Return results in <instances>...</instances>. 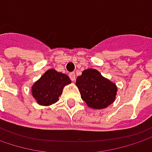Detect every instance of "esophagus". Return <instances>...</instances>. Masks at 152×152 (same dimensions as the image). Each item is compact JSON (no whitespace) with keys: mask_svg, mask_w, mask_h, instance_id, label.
Wrapping results in <instances>:
<instances>
[{"mask_svg":"<svg viewBox=\"0 0 152 152\" xmlns=\"http://www.w3.org/2000/svg\"><path fill=\"white\" fill-rule=\"evenodd\" d=\"M69 77H70V79H71V81H72V82H74V81L76 80V75H75V73H74V72H72V73H70V74H69Z\"/></svg>","mask_w":152,"mask_h":152,"instance_id":"1","label":"esophagus"}]
</instances>
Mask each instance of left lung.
I'll list each match as a JSON object with an SVG mask.
<instances>
[{
	"mask_svg": "<svg viewBox=\"0 0 152 152\" xmlns=\"http://www.w3.org/2000/svg\"><path fill=\"white\" fill-rule=\"evenodd\" d=\"M76 87L82 99L93 109H103L114 102L118 88L94 69H88L77 76Z\"/></svg>",
	"mask_w": 152,
	"mask_h": 152,
	"instance_id": "obj_1",
	"label": "left lung"
}]
</instances>
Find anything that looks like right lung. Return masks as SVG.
I'll return each mask as SVG.
<instances>
[{
  "mask_svg": "<svg viewBox=\"0 0 152 152\" xmlns=\"http://www.w3.org/2000/svg\"><path fill=\"white\" fill-rule=\"evenodd\" d=\"M71 83L69 77L54 69L45 71L31 86V95L41 106H50L59 100L63 89Z\"/></svg>",
  "mask_w": 152,
  "mask_h": 152,
  "instance_id": "1",
  "label": "right lung"
}]
</instances>
